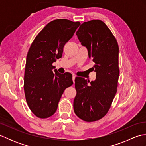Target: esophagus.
Masks as SVG:
<instances>
[{"instance_id": "obj_1", "label": "esophagus", "mask_w": 146, "mask_h": 146, "mask_svg": "<svg viewBox=\"0 0 146 146\" xmlns=\"http://www.w3.org/2000/svg\"><path fill=\"white\" fill-rule=\"evenodd\" d=\"M73 83H75V78H76V76L75 75H73Z\"/></svg>"}]
</instances>
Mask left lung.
Instances as JSON below:
<instances>
[{"label":"left lung","mask_w":146,"mask_h":146,"mask_svg":"<svg viewBox=\"0 0 146 146\" xmlns=\"http://www.w3.org/2000/svg\"><path fill=\"white\" fill-rule=\"evenodd\" d=\"M76 35L94 62V81L76 77V95L73 102L75 113L86 122L103 118L110 109L117 93L119 76V46L111 31L101 20L81 24Z\"/></svg>","instance_id":"8db88e82"}]
</instances>
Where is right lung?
I'll use <instances>...</instances> for the list:
<instances>
[{"label": "right lung", "mask_w": 146, "mask_h": 146, "mask_svg": "<svg viewBox=\"0 0 146 146\" xmlns=\"http://www.w3.org/2000/svg\"><path fill=\"white\" fill-rule=\"evenodd\" d=\"M80 22L64 19L49 23L34 40L27 52L24 79L27 104L36 117L52 115L64 90L73 84L70 73H58L52 63L61 58L64 44L72 38ZM55 73H54V71Z\"/></svg>", "instance_id": "obj_1"}]
</instances>
